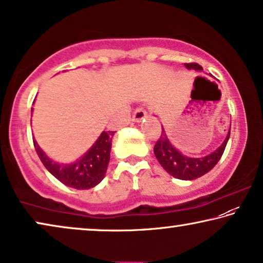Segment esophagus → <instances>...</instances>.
Here are the masks:
<instances>
[{"label": "esophagus", "instance_id": "1", "mask_svg": "<svg viewBox=\"0 0 263 263\" xmlns=\"http://www.w3.org/2000/svg\"><path fill=\"white\" fill-rule=\"evenodd\" d=\"M146 118V112L144 110L143 108H137L135 112H133V116H132V120L135 121V123H140L143 119H145Z\"/></svg>", "mask_w": 263, "mask_h": 263}]
</instances>
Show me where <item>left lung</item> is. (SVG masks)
Instances as JSON below:
<instances>
[{
    "label": "left lung",
    "instance_id": "8db88e82",
    "mask_svg": "<svg viewBox=\"0 0 263 263\" xmlns=\"http://www.w3.org/2000/svg\"><path fill=\"white\" fill-rule=\"evenodd\" d=\"M184 66L188 70L193 69L195 71H201L202 70L201 65H199L198 63H186ZM229 137H230V131H229L227 138L224 139L223 144L217 150H214L213 153H211L205 157L194 158L184 156V155L181 154L169 142L165 131L162 127V135L155 144L154 153L160 164L172 176L180 180H195L209 173L218 163V161L220 160L221 155L224 153L225 146H227Z\"/></svg>",
    "mask_w": 263,
    "mask_h": 263
}]
</instances>
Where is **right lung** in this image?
Returning <instances> with one entry per match:
<instances>
[{
  "label": "right lung",
  "instance_id": "add662e5",
  "mask_svg": "<svg viewBox=\"0 0 263 263\" xmlns=\"http://www.w3.org/2000/svg\"><path fill=\"white\" fill-rule=\"evenodd\" d=\"M114 133V131H103L93 146L80 160L69 164L57 163L51 160L38 145L35 139H33V144L40 161L57 180L65 186L76 190H89L99 184L105 177L110 158L109 154Z\"/></svg>",
  "mask_w": 263,
  "mask_h": 263
}]
</instances>
